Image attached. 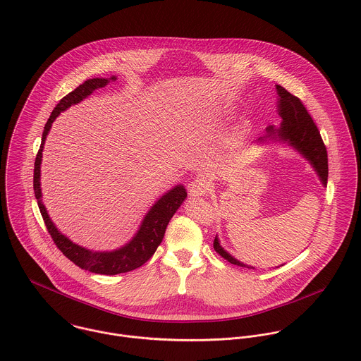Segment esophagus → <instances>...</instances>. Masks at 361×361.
Wrapping results in <instances>:
<instances>
[{
  "label": "esophagus",
  "mask_w": 361,
  "mask_h": 361,
  "mask_svg": "<svg viewBox=\"0 0 361 361\" xmlns=\"http://www.w3.org/2000/svg\"><path fill=\"white\" fill-rule=\"evenodd\" d=\"M207 191H208V185L202 178H195L188 184V194L191 197H201L207 194Z\"/></svg>",
  "instance_id": "34e87169"
}]
</instances>
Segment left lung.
<instances>
[{"mask_svg": "<svg viewBox=\"0 0 361 361\" xmlns=\"http://www.w3.org/2000/svg\"><path fill=\"white\" fill-rule=\"evenodd\" d=\"M279 99H277V112L281 116V123L279 126L270 125L266 128V135L263 137H259V142L269 143L270 140L279 142V143H287L297 152L305 157L314 170L317 171L321 183L324 187L328 184V153L326 147L322 142L321 133L308 114L307 108L301 102L300 98L290 94L284 87L276 85ZM214 249L216 253H219L225 260L235 266L255 269L252 266H247L238 259H235L231 253H228L218 239V236L214 240Z\"/></svg>", "mask_w": 361, "mask_h": 361, "instance_id": "obj_1", "label": "left lung"}]
</instances>
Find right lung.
Instances as JSON below:
<instances>
[{"mask_svg":"<svg viewBox=\"0 0 361 361\" xmlns=\"http://www.w3.org/2000/svg\"><path fill=\"white\" fill-rule=\"evenodd\" d=\"M116 77L112 75L109 78H90L80 84L74 91L68 92L66 97L60 99V102L53 109L50 118L44 125V130L42 135V143L35 160V170H33V191L37 200V205L44 221V225L59 247V250L71 260L75 266L88 270L95 274H105V276H115L121 273L132 271L142 264H145L156 252L159 245L164 238L166 228L181 207L184 200L187 198V191L183 184H178L164 192L147 211L142 224L139 225L137 232L135 236L121 246L119 249L111 252H95L85 249L74 242H71L66 235H63L56 225L51 222L43 202H42V188H40V164H42V152L44 146L46 136L51 128L53 121L60 115V112L66 111L71 105H75L91 95L95 90L105 87L109 81H115Z\"/></svg>","mask_w":361,"mask_h":361,"instance_id":"1","label":"right lung"}]
</instances>
